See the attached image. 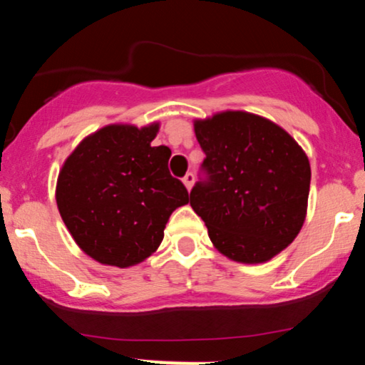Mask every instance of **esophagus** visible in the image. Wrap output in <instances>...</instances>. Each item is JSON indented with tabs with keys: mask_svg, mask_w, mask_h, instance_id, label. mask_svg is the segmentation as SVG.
<instances>
[{
	"mask_svg": "<svg viewBox=\"0 0 365 365\" xmlns=\"http://www.w3.org/2000/svg\"><path fill=\"white\" fill-rule=\"evenodd\" d=\"M194 180H195L194 173H187L185 177H183V185L187 187V190H190V188L194 187Z\"/></svg>",
	"mask_w": 365,
	"mask_h": 365,
	"instance_id": "esophagus-1",
	"label": "esophagus"
}]
</instances>
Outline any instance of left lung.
<instances>
[{"label": "left lung", "mask_w": 365, "mask_h": 365, "mask_svg": "<svg viewBox=\"0 0 365 365\" xmlns=\"http://www.w3.org/2000/svg\"><path fill=\"white\" fill-rule=\"evenodd\" d=\"M206 153L207 182L190 192L217 252L262 264L295 240L307 216L311 165L305 150L274 121L247 111L194 120Z\"/></svg>", "instance_id": "1"}]
</instances>
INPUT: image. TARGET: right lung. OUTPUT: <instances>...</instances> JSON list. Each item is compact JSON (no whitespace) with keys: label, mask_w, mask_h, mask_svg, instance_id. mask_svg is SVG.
Returning <instances> with one entry per match:
<instances>
[{"label":"right lung","mask_w":365,"mask_h":365,"mask_svg":"<svg viewBox=\"0 0 365 365\" xmlns=\"http://www.w3.org/2000/svg\"><path fill=\"white\" fill-rule=\"evenodd\" d=\"M159 121L111 123L89 133L63 163L56 204L81 249L106 266H135L156 252L188 192L168 171L171 150L153 148Z\"/></svg>","instance_id":"right-lung-1"}]
</instances>
